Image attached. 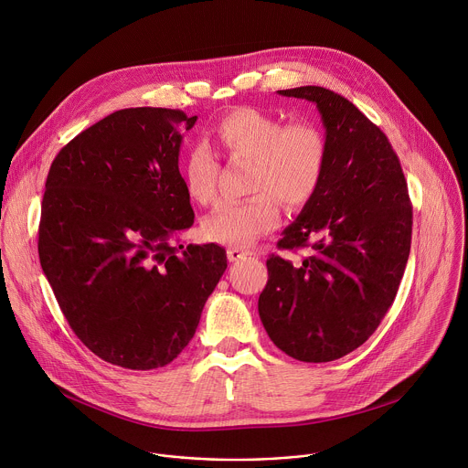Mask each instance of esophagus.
<instances>
[{
    "label": "esophagus",
    "mask_w": 468,
    "mask_h": 468,
    "mask_svg": "<svg viewBox=\"0 0 468 468\" xmlns=\"http://www.w3.org/2000/svg\"><path fill=\"white\" fill-rule=\"evenodd\" d=\"M250 255H251V251H250V250H244V248H229V250H228V259H229L231 262L242 261V259H246V257H250Z\"/></svg>",
    "instance_id": "obj_1"
}]
</instances>
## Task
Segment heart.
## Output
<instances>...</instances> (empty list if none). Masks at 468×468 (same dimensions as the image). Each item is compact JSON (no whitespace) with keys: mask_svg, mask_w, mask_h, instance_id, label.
<instances>
[{"mask_svg":"<svg viewBox=\"0 0 468 468\" xmlns=\"http://www.w3.org/2000/svg\"><path fill=\"white\" fill-rule=\"evenodd\" d=\"M215 144L237 163H250L244 202L224 204L202 224L207 240L248 248L280 220V199L298 209L316 194L325 165L324 131L309 120L283 123L282 118L255 109L237 107L213 127ZM218 165L204 150H194L185 165V186L194 202L209 206L217 199Z\"/></svg>","mask_w":468,"mask_h":468,"instance_id":"b5f03b06","label":"heart"}]
</instances>
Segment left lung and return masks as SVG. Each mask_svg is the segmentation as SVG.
<instances>
[{
  "mask_svg": "<svg viewBox=\"0 0 468 468\" xmlns=\"http://www.w3.org/2000/svg\"><path fill=\"white\" fill-rule=\"evenodd\" d=\"M313 101L327 141L324 179L283 250L309 248L302 262L266 261L259 316L272 343L305 363L335 361L359 348L394 302L410 250L408 183L385 133L352 101L324 87L278 90Z\"/></svg>",
  "mask_w": 468,
  "mask_h": 468,
  "instance_id": "1",
  "label": "left lung"
}]
</instances>
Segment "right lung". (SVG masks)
I'll return each mask as SVG.
<instances>
[{
	"label": "right lung",
	"instance_id": "add662e5",
	"mask_svg": "<svg viewBox=\"0 0 468 468\" xmlns=\"http://www.w3.org/2000/svg\"><path fill=\"white\" fill-rule=\"evenodd\" d=\"M196 120L116 111L66 144L46 179L44 276L80 341L122 368L172 363L228 269L218 244L172 246L194 224L179 148Z\"/></svg>",
	"mask_w": 468,
	"mask_h": 468
}]
</instances>
